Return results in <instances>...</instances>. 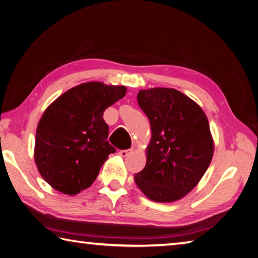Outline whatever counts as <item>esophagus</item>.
<instances>
[{
	"label": "esophagus",
	"instance_id": "obj_1",
	"mask_svg": "<svg viewBox=\"0 0 258 258\" xmlns=\"http://www.w3.org/2000/svg\"><path fill=\"white\" fill-rule=\"evenodd\" d=\"M131 153H132V150H122V151H119L118 154L120 156H123V158H125V156H127Z\"/></svg>",
	"mask_w": 258,
	"mask_h": 258
}]
</instances>
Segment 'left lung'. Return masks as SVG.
<instances>
[{
  "label": "left lung",
  "instance_id": "left-lung-1",
  "mask_svg": "<svg viewBox=\"0 0 258 258\" xmlns=\"http://www.w3.org/2000/svg\"><path fill=\"white\" fill-rule=\"evenodd\" d=\"M138 103L152 136L135 183L155 203L180 200L199 183L213 160L208 118L198 104L173 88L141 89Z\"/></svg>",
  "mask_w": 258,
  "mask_h": 258
}]
</instances>
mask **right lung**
<instances>
[{
    "mask_svg": "<svg viewBox=\"0 0 258 258\" xmlns=\"http://www.w3.org/2000/svg\"><path fill=\"white\" fill-rule=\"evenodd\" d=\"M125 86L80 84L50 104L37 126L34 162L42 178L59 192L87 189L115 149L108 143L103 114L126 94Z\"/></svg>",
    "mask_w": 258,
    "mask_h": 258,
    "instance_id": "right-lung-1",
    "label": "right lung"
}]
</instances>
